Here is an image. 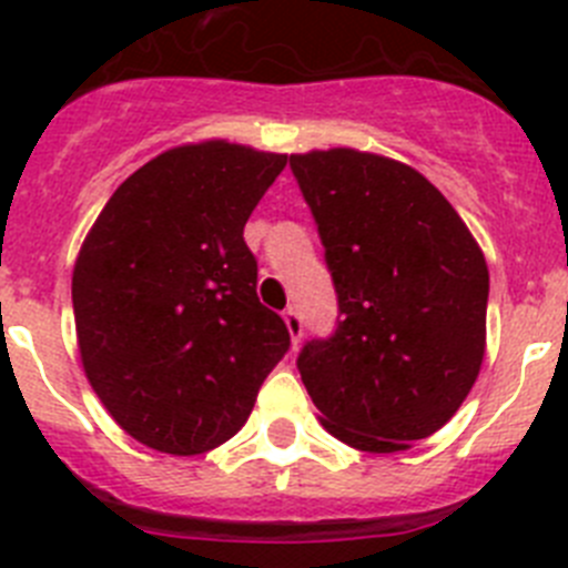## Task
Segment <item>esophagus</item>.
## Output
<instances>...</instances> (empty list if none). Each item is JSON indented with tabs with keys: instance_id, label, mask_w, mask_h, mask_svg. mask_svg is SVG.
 <instances>
[{
	"instance_id": "34e87169",
	"label": "esophagus",
	"mask_w": 568,
	"mask_h": 568,
	"mask_svg": "<svg viewBox=\"0 0 568 568\" xmlns=\"http://www.w3.org/2000/svg\"><path fill=\"white\" fill-rule=\"evenodd\" d=\"M284 324H287L290 341L298 343L301 335H304V321H301L298 310H287V312H284Z\"/></svg>"
}]
</instances>
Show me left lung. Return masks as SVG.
Returning a JSON list of instances; mask_svg holds the SVG:
<instances>
[{
	"label": "left lung",
	"instance_id": "1",
	"mask_svg": "<svg viewBox=\"0 0 568 568\" xmlns=\"http://www.w3.org/2000/svg\"><path fill=\"white\" fill-rule=\"evenodd\" d=\"M337 293V326L298 355L321 423L394 454L459 410L487 346L490 273L454 205L419 171L355 149L290 154Z\"/></svg>",
	"mask_w": 568,
	"mask_h": 568
}]
</instances>
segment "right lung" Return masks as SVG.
<instances>
[{"label": "right lung", "mask_w": 568, "mask_h": 568, "mask_svg": "<svg viewBox=\"0 0 568 568\" xmlns=\"http://www.w3.org/2000/svg\"><path fill=\"white\" fill-rule=\"evenodd\" d=\"M287 154L176 145L109 196L72 270L81 363L114 423L163 454L247 423L290 332L256 295L244 225Z\"/></svg>", "instance_id": "add662e5"}]
</instances>
